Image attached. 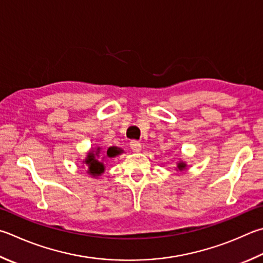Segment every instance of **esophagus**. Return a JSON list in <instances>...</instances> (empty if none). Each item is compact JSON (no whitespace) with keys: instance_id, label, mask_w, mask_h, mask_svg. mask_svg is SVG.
Instances as JSON below:
<instances>
[{"instance_id":"obj_1","label":"esophagus","mask_w":263,"mask_h":263,"mask_svg":"<svg viewBox=\"0 0 263 263\" xmlns=\"http://www.w3.org/2000/svg\"><path fill=\"white\" fill-rule=\"evenodd\" d=\"M130 147H131V149L133 151V152H136V153H138V152H140L141 151V144L139 141H131V144H130Z\"/></svg>"}]
</instances>
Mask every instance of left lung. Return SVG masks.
<instances>
[{"mask_svg": "<svg viewBox=\"0 0 263 263\" xmlns=\"http://www.w3.org/2000/svg\"><path fill=\"white\" fill-rule=\"evenodd\" d=\"M186 168H187V164H186V162H184L183 160H179L177 162V166H176V170H177V171H184Z\"/></svg>", "mask_w": 263, "mask_h": 263, "instance_id": "obj_1", "label": "left lung"}]
</instances>
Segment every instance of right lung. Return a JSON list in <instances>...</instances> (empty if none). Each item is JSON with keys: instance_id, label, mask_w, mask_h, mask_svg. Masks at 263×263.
I'll return each mask as SVG.
<instances>
[{"instance_id": "right-lung-1", "label": "right lung", "mask_w": 263, "mask_h": 263, "mask_svg": "<svg viewBox=\"0 0 263 263\" xmlns=\"http://www.w3.org/2000/svg\"><path fill=\"white\" fill-rule=\"evenodd\" d=\"M122 153H124L122 148L116 146L109 147L108 149L104 152H102L101 147H92V149L87 153V155H86V157L83 160V164L85 168L87 169L86 173L94 178L99 177V176H101L104 173V169H106V165H104L106 160L121 155ZM102 155H104L103 157ZM100 157L102 158L101 159H99Z\"/></svg>"}]
</instances>
